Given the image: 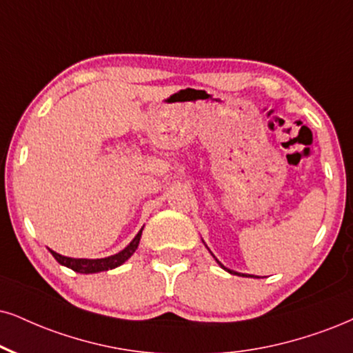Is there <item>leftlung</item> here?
<instances>
[{"label":"left lung","instance_id":"obj_1","mask_svg":"<svg viewBox=\"0 0 353 353\" xmlns=\"http://www.w3.org/2000/svg\"><path fill=\"white\" fill-rule=\"evenodd\" d=\"M221 267H223V265H221ZM223 268H224V270H228L225 267H223ZM228 272H229V273H234V272H230V270H228ZM237 275H241V273H237ZM241 276H247V275H241Z\"/></svg>","mask_w":353,"mask_h":353}]
</instances>
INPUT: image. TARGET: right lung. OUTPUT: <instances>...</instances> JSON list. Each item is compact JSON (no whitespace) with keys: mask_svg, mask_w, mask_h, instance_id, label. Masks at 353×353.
I'll use <instances>...</instances> for the list:
<instances>
[{"mask_svg":"<svg viewBox=\"0 0 353 353\" xmlns=\"http://www.w3.org/2000/svg\"><path fill=\"white\" fill-rule=\"evenodd\" d=\"M141 236H142V229L139 230V234L136 237H134V241L130 242L124 250H121L119 254H116V255L106 256V259H94V260H91V259H70V256H63V255L57 254V252H54V250H50V254L54 255V259L60 265H65V267L72 268L73 272H78V273L106 272V270L116 268V267H119V265H123L125 260H128L129 256L132 255L134 252H136L137 245H139V241H141Z\"/></svg>","mask_w":353,"mask_h":353,"instance_id":"obj_1","label":"right lung"}]
</instances>
